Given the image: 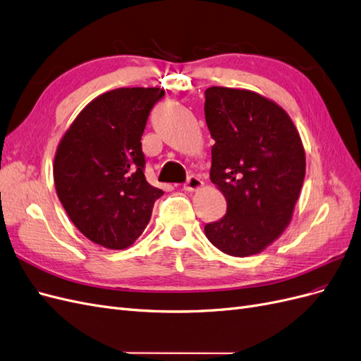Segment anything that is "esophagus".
Wrapping results in <instances>:
<instances>
[{"label":"esophagus","mask_w":361,"mask_h":361,"mask_svg":"<svg viewBox=\"0 0 361 361\" xmlns=\"http://www.w3.org/2000/svg\"><path fill=\"white\" fill-rule=\"evenodd\" d=\"M202 187H203V180L199 176H195V174H191V176L187 179V182H185L183 190L191 192V191H197Z\"/></svg>","instance_id":"34e87169"}]
</instances>
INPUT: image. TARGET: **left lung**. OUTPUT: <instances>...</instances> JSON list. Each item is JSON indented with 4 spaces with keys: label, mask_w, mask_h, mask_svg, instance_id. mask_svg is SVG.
Segmentation results:
<instances>
[{
    "label": "left lung",
    "mask_w": 361,
    "mask_h": 361,
    "mask_svg": "<svg viewBox=\"0 0 361 361\" xmlns=\"http://www.w3.org/2000/svg\"><path fill=\"white\" fill-rule=\"evenodd\" d=\"M204 117L212 146L211 180L226 215L206 238L235 257L257 255L285 232L305 174V154L288 113L256 92L209 87Z\"/></svg>",
    "instance_id": "1"
}]
</instances>
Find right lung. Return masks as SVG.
I'll return each instance as SVG.
<instances>
[{
	"instance_id": "1",
	"label": "right lung",
	"mask_w": 361,
	"mask_h": 361,
	"mask_svg": "<svg viewBox=\"0 0 361 361\" xmlns=\"http://www.w3.org/2000/svg\"><path fill=\"white\" fill-rule=\"evenodd\" d=\"M158 87L97 96L73 120L54 159L59 199L78 231L110 250L133 245L164 194L145 176L141 135Z\"/></svg>"
}]
</instances>
